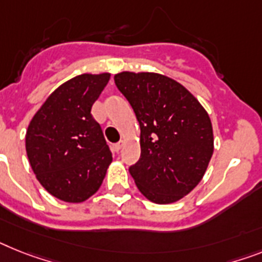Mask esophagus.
<instances>
[{"label": "esophagus", "mask_w": 262, "mask_h": 262, "mask_svg": "<svg viewBox=\"0 0 262 262\" xmlns=\"http://www.w3.org/2000/svg\"><path fill=\"white\" fill-rule=\"evenodd\" d=\"M121 148H122V142H117V144L113 145V151L118 153L121 150Z\"/></svg>", "instance_id": "obj_1"}]
</instances>
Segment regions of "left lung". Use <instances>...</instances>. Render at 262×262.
I'll use <instances>...</instances> for the list:
<instances>
[{"mask_svg": "<svg viewBox=\"0 0 262 262\" xmlns=\"http://www.w3.org/2000/svg\"><path fill=\"white\" fill-rule=\"evenodd\" d=\"M141 127V157L129 168L140 192L156 204L181 200L199 185L213 155L210 118L180 82L158 73L114 76Z\"/></svg>", "mask_w": 262, "mask_h": 262, "instance_id": "left-lung-1", "label": "left lung"}]
</instances>
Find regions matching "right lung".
I'll return each instance as SVG.
<instances>
[{
	"label": "right lung",
	"mask_w": 262,
	"mask_h": 262,
	"mask_svg": "<svg viewBox=\"0 0 262 262\" xmlns=\"http://www.w3.org/2000/svg\"><path fill=\"white\" fill-rule=\"evenodd\" d=\"M111 78L81 74L57 88L26 130V155L39 184L65 202H82L104 181L112 153L90 111Z\"/></svg>",
	"instance_id": "1"
}]
</instances>
